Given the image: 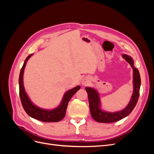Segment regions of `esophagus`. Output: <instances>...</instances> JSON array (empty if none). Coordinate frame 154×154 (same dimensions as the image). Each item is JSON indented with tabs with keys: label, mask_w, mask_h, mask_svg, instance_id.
Here are the masks:
<instances>
[{
	"label": "esophagus",
	"mask_w": 154,
	"mask_h": 154,
	"mask_svg": "<svg viewBox=\"0 0 154 154\" xmlns=\"http://www.w3.org/2000/svg\"><path fill=\"white\" fill-rule=\"evenodd\" d=\"M88 83H89V81H88L87 79H84V80H83L82 82V84L83 85H87Z\"/></svg>",
	"instance_id": "34e87169"
}]
</instances>
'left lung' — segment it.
Here are the masks:
<instances>
[{"instance_id":"1","label":"left lung","mask_w":154,"mask_h":154,"mask_svg":"<svg viewBox=\"0 0 154 154\" xmlns=\"http://www.w3.org/2000/svg\"><path fill=\"white\" fill-rule=\"evenodd\" d=\"M123 57L127 61L134 71V92L128 106L125 109L118 112H105L100 109V98L97 92L90 87H85L88 94L89 108L92 118L99 123H113L127 117L136 106L139 97L141 86V78L138 69L134 66L132 58L127 54H123Z\"/></svg>"}]
</instances>
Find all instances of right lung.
<instances>
[{"mask_svg": "<svg viewBox=\"0 0 154 154\" xmlns=\"http://www.w3.org/2000/svg\"><path fill=\"white\" fill-rule=\"evenodd\" d=\"M31 54L29 55L26 59L24 65L21 69L19 76V95L20 97L21 103L23 108L26 112L32 118L44 122H58L61 121L66 116V112L67 107L69 101L71 100L72 96L80 89V87L77 86L72 89L67 91L64 94L61 104L58 108L52 110H43L38 108L32 104L27 97L25 92L24 85H23V74H24V68L26 62L31 57Z\"/></svg>", "mask_w": 154, "mask_h": 154, "instance_id": "add662e5", "label": "right lung"}]
</instances>
